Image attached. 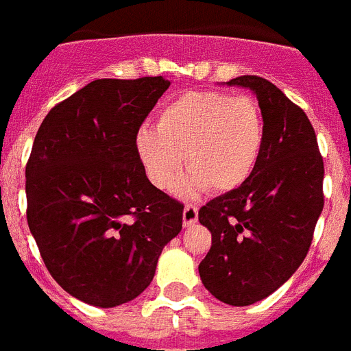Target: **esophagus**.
I'll use <instances>...</instances> for the list:
<instances>
[{"mask_svg": "<svg viewBox=\"0 0 351 351\" xmlns=\"http://www.w3.org/2000/svg\"><path fill=\"white\" fill-rule=\"evenodd\" d=\"M182 220H184V227H191V225H195L198 221V209L195 205H185Z\"/></svg>", "mask_w": 351, "mask_h": 351, "instance_id": "34e87169", "label": "esophagus"}]
</instances>
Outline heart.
Returning a JSON list of instances; mask_svg holds the SVG:
<instances>
[{
  "mask_svg": "<svg viewBox=\"0 0 351 351\" xmlns=\"http://www.w3.org/2000/svg\"><path fill=\"white\" fill-rule=\"evenodd\" d=\"M265 144L261 110L250 97L205 90L187 92L160 108L156 130L142 126L135 153L156 189L171 191L182 167L191 171L187 193L207 187L230 193L249 180Z\"/></svg>",
  "mask_w": 351,
  "mask_h": 351,
  "instance_id": "1",
  "label": "heart"
}]
</instances>
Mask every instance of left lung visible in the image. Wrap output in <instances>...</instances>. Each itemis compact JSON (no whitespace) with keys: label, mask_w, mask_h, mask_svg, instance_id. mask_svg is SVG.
Wrapping results in <instances>:
<instances>
[{"label":"left lung","mask_w":351,"mask_h":351,"mask_svg":"<svg viewBox=\"0 0 351 351\" xmlns=\"http://www.w3.org/2000/svg\"><path fill=\"white\" fill-rule=\"evenodd\" d=\"M227 86L256 95L265 144L249 180L198 213L213 234L198 272L221 303L249 306L287 283L306 258L324 205V166L308 117L279 88L256 75Z\"/></svg>","instance_id":"left-lung-1"}]
</instances>
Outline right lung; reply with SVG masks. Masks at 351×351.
Listing matches in <instances>:
<instances>
[{
    "instance_id": "obj_1",
    "label": "right lung",
    "mask_w": 351,
    "mask_h": 351,
    "mask_svg": "<svg viewBox=\"0 0 351 351\" xmlns=\"http://www.w3.org/2000/svg\"><path fill=\"white\" fill-rule=\"evenodd\" d=\"M171 82L97 79L48 111L27 164V220L48 272L82 303L141 295L184 205L147 180L135 135Z\"/></svg>"
}]
</instances>
